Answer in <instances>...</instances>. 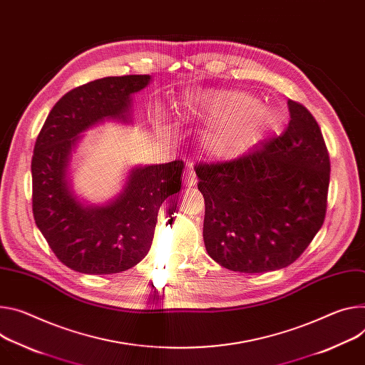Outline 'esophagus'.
Returning a JSON list of instances; mask_svg holds the SVG:
<instances>
[{"instance_id":"obj_1","label":"esophagus","mask_w":365,"mask_h":365,"mask_svg":"<svg viewBox=\"0 0 365 365\" xmlns=\"http://www.w3.org/2000/svg\"><path fill=\"white\" fill-rule=\"evenodd\" d=\"M196 183V178H195V172L192 169H186L183 172V186L185 187H192Z\"/></svg>"}]
</instances>
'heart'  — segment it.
Listing matches in <instances>:
<instances>
[{"label":"heart","instance_id":"heart-1","mask_svg":"<svg viewBox=\"0 0 365 365\" xmlns=\"http://www.w3.org/2000/svg\"><path fill=\"white\" fill-rule=\"evenodd\" d=\"M176 118L182 125L207 126L200 135V150L211 160H236L252 151L272 125V110L257 98L239 90H196L176 105ZM154 129L168 135L164 112L155 110Z\"/></svg>","mask_w":365,"mask_h":365}]
</instances>
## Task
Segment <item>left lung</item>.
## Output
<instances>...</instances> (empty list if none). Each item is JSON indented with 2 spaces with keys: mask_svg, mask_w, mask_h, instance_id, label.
<instances>
[{
  "mask_svg": "<svg viewBox=\"0 0 365 365\" xmlns=\"http://www.w3.org/2000/svg\"><path fill=\"white\" fill-rule=\"evenodd\" d=\"M288 110L282 135L237 160L195 168L205 200V249L230 271L288 267L324 221L330 163L323 135L303 105L288 101Z\"/></svg>",
  "mask_w": 365,
  "mask_h": 365,
  "instance_id": "8db88e82",
  "label": "left lung"
}]
</instances>
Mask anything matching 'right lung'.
Returning a JSON list of instances; mask_svg holds the SVG:
<instances>
[{"label":"right lung","mask_w":365,"mask_h":365,"mask_svg":"<svg viewBox=\"0 0 365 365\" xmlns=\"http://www.w3.org/2000/svg\"><path fill=\"white\" fill-rule=\"evenodd\" d=\"M150 76L105 77L61 97L48 115L31 158L33 215L56 257L88 275L118 274L141 262L157 214L182 186L183 161L135 165L105 204H88L73 183V154L84 132L106 120L132 123V96Z\"/></svg>","instance_id":"obj_1"}]
</instances>
